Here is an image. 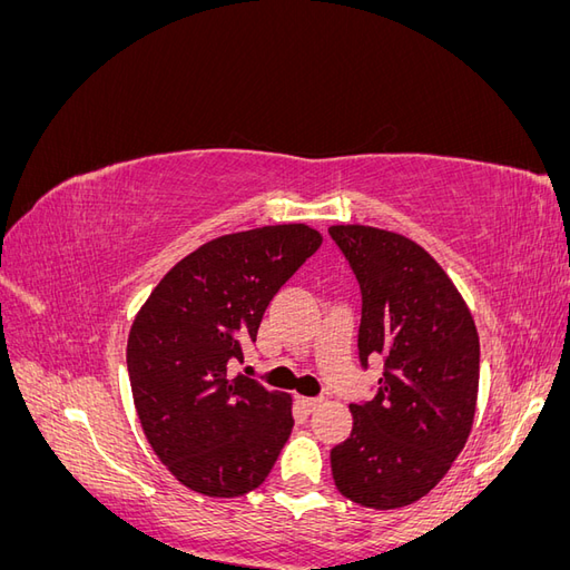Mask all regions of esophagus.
<instances>
[{
  "instance_id": "obj_1",
  "label": "esophagus",
  "mask_w": 570,
  "mask_h": 570,
  "mask_svg": "<svg viewBox=\"0 0 570 570\" xmlns=\"http://www.w3.org/2000/svg\"><path fill=\"white\" fill-rule=\"evenodd\" d=\"M297 404H299L304 411H314V409L321 404V400H316V396H297Z\"/></svg>"
}]
</instances>
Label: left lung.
Masks as SVG:
<instances>
[{
	"instance_id": "8db88e82",
	"label": "left lung",
	"mask_w": 570,
	"mask_h": 570,
	"mask_svg": "<svg viewBox=\"0 0 570 570\" xmlns=\"http://www.w3.org/2000/svg\"><path fill=\"white\" fill-rule=\"evenodd\" d=\"M361 287L358 356H385L377 394L352 404V433L333 446L342 497L375 511L419 502L471 435L480 342L444 268L413 239L347 223L327 228Z\"/></svg>"
}]
</instances>
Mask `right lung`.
<instances>
[{
  "label": "right lung",
  "mask_w": 570,
  "mask_h": 570,
  "mask_svg": "<svg viewBox=\"0 0 570 570\" xmlns=\"http://www.w3.org/2000/svg\"><path fill=\"white\" fill-rule=\"evenodd\" d=\"M323 243L304 223L209 239L170 268L140 306L126 361L154 454L187 490L243 497L271 473L292 433V396L230 375L243 342Z\"/></svg>",
  "instance_id": "add662e5"
}]
</instances>
